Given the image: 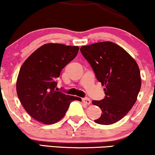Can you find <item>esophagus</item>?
<instances>
[{
	"mask_svg": "<svg viewBox=\"0 0 155 155\" xmlns=\"http://www.w3.org/2000/svg\"><path fill=\"white\" fill-rule=\"evenodd\" d=\"M82 101H83V103H84L87 105H89L91 104V100L90 99H88V97L83 98V99H82Z\"/></svg>",
	"mask_w": 155,
	"mask_h": 155,
	"instance_id": "1",
	"label": "esophagus"
}]
</instances>
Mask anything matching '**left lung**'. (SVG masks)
I'll list each match as a JSON object with an SVG mask.
<instances>
[{
    "mask_svg": "<svg viewBox=\"0 0 155 155\" xmlns=\"http://www.w3.org/2000/svg\"><path fill=\"white\" fill-rule=\"evenodd\" d=\"M81 54L91 66L96 79L105 85V97L92 101L101 110L96 123L111 125L124 117L137 99L141 85L136 61L112 42H100L81 48Z\"/></svg>",
    "mask_w": 155,
    "mask_h": 155,
    "instance_id": "1",
    "label": "left lung"
}]
</instances>
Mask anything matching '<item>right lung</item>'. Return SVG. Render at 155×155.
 <instances>
[{"instance_id": "1", "label": "right lung", "mask_w": 155, "mask_h": 155, "mask_svg": "<svg viewBox=\"0 0 155 155\" xmlns=\"http://www.w3.org/2000/svg\"><path fill=\"white\" fill-rule=\"evenodd\" d=\"M79 47L48 43L38 48L24 62L16 81V93L25 110L44 124L57 123L70 103L80 98L56 91V79L77 56Z\"/></svg>"}]
</instances>
